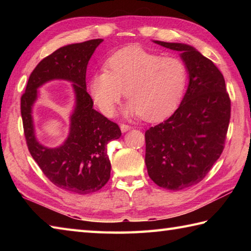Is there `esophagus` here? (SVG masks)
I'll use <instances>...</instances> for the list:
<instances>
[{
	"instance_id": "34e87169",
	"label": "esophagus",
	"mask_w": 251,
	"mask_h": 251,
	"mask_svg": "<svg viewBox=\"0 0 251 251\" xmlns=\"http://www.w3.org/2000/svg\"><path fill=\"white\" fill-rule=\"evenodd\" d=\"M129 129H131V126H130V125H127V124H121V130H122L123 132L128 131Z\"/></svg>"
}]
</instances>
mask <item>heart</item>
Wrapping results in <instances>:
<instances>
[{
    "mask_svg": "<svg viewBox=\"0 0 251 251\" xmlns=\"http://www.w3.org/2000/svg\"><path fill=\"white\" fill-rule=\"evenodd\" d=\"M188 83L182 60L163 57L139 47L121 50L106 60V71L95 73L89 93L105 116H113L122 97L130 101L126 112L159 121L177 109Z\"/></svg>",
    "mask_w": 251,
    "mask_h": 251,
    "instance_id": "b5f03b06",
    "label": "heart"
}]
</instances>
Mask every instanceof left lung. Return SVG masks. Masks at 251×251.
I'll use <instances>...</instances> for the list:
<instances>
[{"instance_id":"1","label":"left lung","mask_w":251,"mask_h":251,"mask_svg":"<svg viewBox=\"0 0 251 251\" xmlns=\"http://www.w3.org/2000/svg\"><path fill=\"white\" fill-rule=\"evenodd\" d=\"M154 43L180 51L190 78L175 113L146 131L149 177L161 188L179 191L201 182L220 157L230 123L231 100L219 69L194 47Z\"/></svg>"}]
</instances>
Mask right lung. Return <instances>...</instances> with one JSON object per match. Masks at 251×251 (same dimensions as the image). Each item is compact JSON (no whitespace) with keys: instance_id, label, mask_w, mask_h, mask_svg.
I'll use <instances>...</instances> for the list:
<instances>
[{"instance_id":"obj_1","label":"right lung","mask_w":251,"mask_h":251,"mask_svg":"<svg viewBox=\"0 0 251 251\" xmlns=\"http://www.w3.org/2000/svg\"><path fill=\"white\" fill-rule=\"evenodd\" d=\"M102 41L96 39L70 44L45 57L30 74L20 100L24 132L31 156L56 186L77 194L93 193L108 182L111 163L106 145L122 135L116 123L93 108L94 101L86 90L88 61ZM52 79L74 83L76 108L67 140L51 149L36 140L31 106L37 98V88Z\"/></svg>"}]
</instances>
